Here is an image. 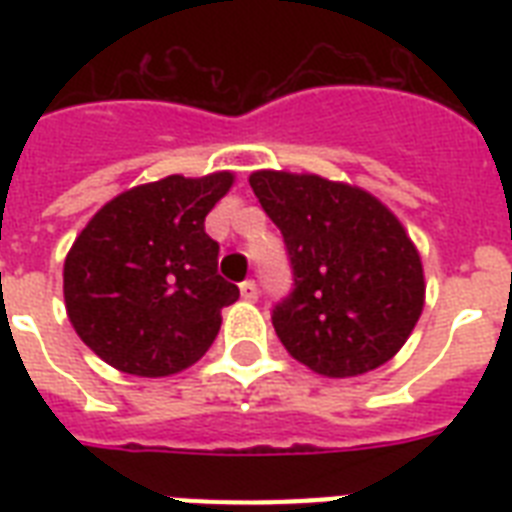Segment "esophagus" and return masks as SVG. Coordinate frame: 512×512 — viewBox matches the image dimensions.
Returning a JSON list of instances; mask_svg holds the SVG:
<instances>
[{
	"label": "esophagus",
	"mask_w": 512,
	"mask_h": 512,
	"mask_svg": "<svg viewBox=\"0 0 512 512\" xmlns=\"http://www.w3.org/2000/svg\"><path fill=\"white\" fill-rule=\"evenodd\" d=\"M239 292H241V297L247 300V303H255V300H257V284H255V281H244V284L239 287Z\"/></svg>",
	"instance_id": "1"
}]
</instances>
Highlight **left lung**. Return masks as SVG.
Instances as JSON below:
<instances>
[{
  "mask_svg": "<svg viewBox=\"0 0 512 512\" xmlns=\"http://www.w3.org/2000/svg\"><path fill=\"white\" fill-rule=\"evenodd\" d=\"M249 185L287 241L295 292L273 329L321 377L388 364L425 308L422 257L374 193L313 172L255 170Z\"/></svg>",
  "mask_w": 512,
  "mask_h": 512,
  "instance_id": "left-lung-1",
  "label": "left lung"
}]
</instances>
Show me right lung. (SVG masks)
<instances>
[{
	"mask_svg": "<svg viewBox=\"0 0 512 512\" xmlns=\"http://www.w3.org/2000/svg\"><path fill=\"white\" fill-rule=\"evenodd\" d=\"M231 170L167 175L127 188L90 217L63 263V300L76 335L124 374L172 377L220 332L239 287L217 276L204 217L231 191Z\"/></svg>",
	"mask_w": 512,
	"mask_h": 512,
	"instance_id": "add662e5",
	"label": "right lung"
}]
</instances>
